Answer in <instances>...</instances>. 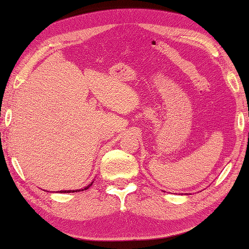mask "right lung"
I'll return each mask as SVG.
<instances>
[{
    "label": "right lung",
    "instance_id": "obj_1",
    "mask_svg": "<svg viewBox=\"0 0 249 249\" xmlns=\"http://www.w3.org/2000/svg\"><path fill=\"white\" fill-rule=\"evenodd\" d=\"M92 183H93V182H92ZM92 183H90L89 185H88V187H86V188H84V190H87V189H89L90 187H91V185H92ZM83 190V189H81V190H65V191H60V193H70V192H77V191H82Z\"/></svg>",
    "mask_w": 249,
    "mask_h": 249
}]
</instances>
